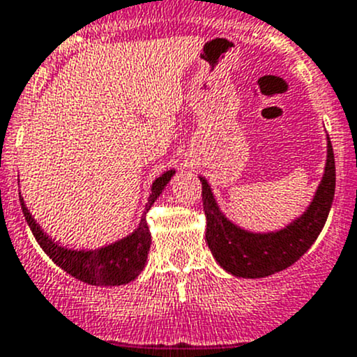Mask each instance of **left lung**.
Returning <instances> with one entry per match:
<instances>
[{
    "mask_svg": "<svg viewBox=\"0 0 357 357\" xmlns=\"http://www.w3.org/2000/svg\"><path fill=\"white\" fill-rule=\"evenodd\" d=\"M202 181V202L207 215L205 239L213 258L229 273L245 279L267 277L291 267L310 250L327 220L335 195V159L328 138L325 174L307 210L298 220L279 232H246L220 213L208 183Z\"/></svg>",
    "mask_w": 357,
    "mask_h": 357,
    "instance_id": "8db88e82",
    "label": "left lung"
}]
</instances>
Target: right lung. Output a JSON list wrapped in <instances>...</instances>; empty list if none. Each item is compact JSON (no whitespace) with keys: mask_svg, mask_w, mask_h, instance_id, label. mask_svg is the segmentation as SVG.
Listing matches in <instances>:
<instances>
[{"mask_svg":"<svg viewBox=\"0 0 357 357\" xmlns=\"http://www.w3.org/2000/svg\"><path fill=\"white\" fill-rule=\"evenodd\" d=\"M172 171L164 172L160 178H157L152 185V193L149 197V204L145 205V213L149 212L153 202L162 193L164 186L167 185ZM22 210H24L25 220H27L33 238L37 239L44 253L58 265L59 268L65 270L75 279L82 282L92 284V286H121L137 279L138 273L142 272L147 261L149 248H150V231L145 217H142L140 226L133 234L126 236L121 241L114 245L100 248L97 251H75L66 250L54 243L50 236L43 232V229L32 219L27 207L24 205V198L20 197Z\"/></svg>","mask_w":357,"mask_h":357,"instance_id":"1","label":"right lung"}]
</instances>
